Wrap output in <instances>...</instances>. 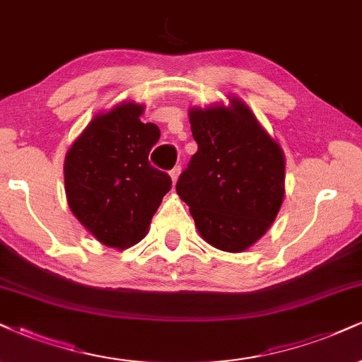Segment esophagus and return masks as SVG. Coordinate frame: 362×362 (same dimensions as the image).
Instances as JSON below:
<instances>
[{
	"mask_svg": "<svg viewBox=\"0 0 362 362\" xmlns=\"http://www.w3.org/2000/svg\"><path fill=\"white\" fill-rule=\"evenodd\" d=\"M171 180H173V185H176V181H177V177H180V174H181V166H176L173 169L171 173Z\"/></svg>",
	"mask_w": 362,
	"mask_h": 362,
	"instance_id": "34e87169",
	"label": "esophagus"
}]
</instances>
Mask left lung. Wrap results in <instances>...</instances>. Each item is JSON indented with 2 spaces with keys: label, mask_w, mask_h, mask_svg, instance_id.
Wrapping results in <instances>:
<instances>
[{
  "label": "left lung",
  "mask_w": 362,
  "mask_h": 362,
  "mask_svg": "<svg viewBox=\"0 0 362 362\" xmlns=\"http://www.w3.org/2000/svg\"><path fill=\"white\" fill-rule=\"evenodd\" d=\"M188 115L198 151L176 193L204 242L245 252L267 233L284 203L282 147L235 95L228 105L191 107Z\"/></svg>",
  "instance_id": "8db88e82"
}]
</instances>
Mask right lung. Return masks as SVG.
Returning a JSON list of instances; mask_svg holds the SVG:
<instances>
[{"instance_id":"right-lung-1","label":"right lung","mask_w":362,"mask_h":362,"mask_svg":"<svg viewBox=\"0 0 362 362\" xmlns=\"http://www.w3.org/2000/svg\"><path fill=\"white\" fill-rule=\"evenodd\" d=\"M144 105L122 100L102 110L65 156V194L70 211L93 238L109 248L139 243L171 177L151 166L159 141L156 124L141 122Z\"/></svg>"}]
</instances>
